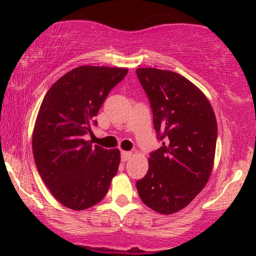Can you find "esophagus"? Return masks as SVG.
<instances>
[{
    "label": "esophagus",
    "mask_w": 256,
    "mask_h": 256,
    "mask_svg": "<svg viewBox=\"0 0 256 256\" xmlns=\"http://www.w3.org/2000/svg\"><path fill=\"white\" fill-rule=\"evenodd\" d=\"M132 154L130 152H121V160L122 162H126V160H128L130 158Z\"/></svg>",
    "instance_id": "1"
}]
</instances>
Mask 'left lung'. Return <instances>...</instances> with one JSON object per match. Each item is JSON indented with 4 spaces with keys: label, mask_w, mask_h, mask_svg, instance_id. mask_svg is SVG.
<instances>
[{
    "label": "left lung",
    "mask_w": 256,
    "mask_h": 256,
    "mask_svg": "<svg viewBox=\"0 0 256 256\" xmlns=\"http://www.w3.org/2000/svg\"><path fill=\"white\" fill-rule=\"evenodd\" d=\"M136 74L148 96L162 146L150 154L149 170L136 188L142 202L172 214L194 200L211 176L216 120L205 94L176 72L144 68Z\"/></svg>",
    "instance_id": "8db88e82"
}]
</instances>
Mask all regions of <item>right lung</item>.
I'll use <instances>...</instances> for the list:
<instances>
[{"label":"right lung","mask_w":256,"mask_h":256,"mask_svg":"<svg viewBox=\"0 0 256 256\" xmlns=\"http://www.w3.org/2000/svg\"><path fill=\"white\" fill-rule=\"evenodd\" d=\"M128 68L84 65L59 78L45 94L32 134V152L42 180L57 200L82 211L106 196L120 164V150L104 149L92 134L108 93Z\"/></svg>","instance_id":"obj_1"}]
</instances>
